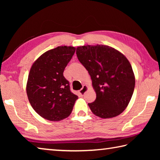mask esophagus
<instances>
[{
	"instance_id": "1",
	"label": "esophagus",
	"mask_w": 160,
	"mask_h": 160,
	"mask_svg": "<svg viewBox=\"0 0 160 160\" xmlns=\"http://www.w3.org/2000/svg\"><path fill=\"white\" fill-rule=\"evenodd\" d=\"M88 87H87L86 85H83V87L82 88V89L79 91V93L81 96H83L84 94H85V93L86 92V91L88 90Z\"/></svg>"
}]
</instances>
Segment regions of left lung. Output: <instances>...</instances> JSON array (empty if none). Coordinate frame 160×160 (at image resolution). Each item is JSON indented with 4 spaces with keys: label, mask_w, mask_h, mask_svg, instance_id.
Wrapping results in <instances>:
<instances>
[{
    "label": "left lung",
    "mask_w": 160,
    "mask_h": 160,
    "mask_svg": "<svg viewBox=\"0 0 160 160\" xmlns=\"http://www.w3.org/2000/svg\"><path fill=\"white\" fill-rule=\"evenodd\" d=\"M78 58L88 70L97 97L88 105L94 114L103 118H113L128 106L135 88L131 63L113 48L104 45L77 48Z\"/></svg>",
    "instance_id": "obj_1"
}]
</instances>
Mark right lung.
I'll use <instances>...</instances> for the list:
<instances>
[{"label":"right lung","mask_w":160,"mask_h":160,"mask_svg":"<svg viewBox=\"0 0 160 160\" xmlns=\"http://www.w3.org/2000/svg\"><path fill=\"white\" fill-rule=\"evenodd\" d=\"M75 52V47L66 46L48 51L34 62L29 71L27 84L29 103L47 120L58 121L68 117L78 99L63 76Z\"/></svg>","instance_id":"obj_1"}]
</instances>
